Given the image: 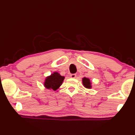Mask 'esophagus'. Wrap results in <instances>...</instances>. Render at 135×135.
I'll return each mask as SVG.
<instances>
[{
  "label": "esophagus",
  "mask_w": 135,
  "mask_h": 135,
  "mask_svg": "<svg viewBox=\"0 0 135 135\" xmlns=\"http://www.w3.org/2000/svg\"><path fill=\"white\" fill-rule=\"evenodd\" d=\"M76 75L75 74H71L70 75V76H71V78H75V77H76Z\"/></svg>",
  "instance_id": "1"
}]
</instances>
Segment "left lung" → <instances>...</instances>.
<instances>
[{
	"instance_id": "1",
	"label": "left lung",
	"mask_w": 135,
	"mask_h": 135,
	"mask_svg": "<svg viewBox=\"0 0 135 135\" xmlns=\"http://www.w3.org/2000/svg\"><path fill=\"white\" fill-rule=\"evenodd\" d=\"M82 84L84 85V86L87 89H91V83L90 82V80L84 77L82 78Z\"/></svg>"
}]
</instances>
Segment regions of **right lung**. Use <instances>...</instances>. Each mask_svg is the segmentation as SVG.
<instances>
[{
  "label": "right lung",
  "mask_w": 135,
  "mask_h": 135,
  "mask_svg": "<svg viewBox=\"0 0 135 135\" xmlns=\"http://www.w3.org/2000/svg\"><path fill=\"white\" fill-rule=\"evenodd\" d=\"M64 76L60 75L57 72H54L50 76H47L45 80L44 86L47 89H52L56 91L62 84Z\"/></svg>",
  "instance_id": "right-lung-1"
}]
</instances>
